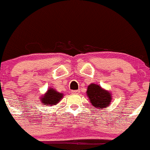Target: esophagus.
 <instances>
[{
    "label": "esophagus",
    "mask_w": 150,
    "mask_h": 150,
    "mask_svg": "<svg viewBox=\"0 0 150 150\" xmlns=\"http://www.w3.org/2000/svg\"><path fill=\"white\" fill-rule=\"evenodd\" d=\"M72 94H78V93L80 92V91H79V90H75V91H72Z\"/></svg>",
    "instance_id": "34e87169"
}]
</instances>
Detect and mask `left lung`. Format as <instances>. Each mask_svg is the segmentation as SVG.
<instances>
[{"instance_id": "1", "label": "left lung", "mask_w": 150, "mask_h": 150, "mask_svg": "<svg viewBox=\"0 0 150 150\" xmlns=\"http://www.w3.org/2000/svg\"><path fill=\"white\" fill-rule=\"evenodd\" d=\"M86 94L93 107L97 108H105L110 105L111 101V94L105 90L100 86L91 83L87 88Z\"/></svg>"}]
</instances>
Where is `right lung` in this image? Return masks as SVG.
Returning <instances> with one entry per match:
<instances>
[{"instance_id": "right-lung-1", "label": "right lung", "mask_w": 150, "mask_h": 150, "mask_svg": "<svg viewBox=\"0 0 150 150\" xmlns=\"http://www.w3.org/2000/svg\"><path fill=\"white\" fill-rule=\"evenodd\" d=\"M64 94L53 88H49L47 91L41 97V102L45 105L53 106L57 104L63 98Z\"/></svg>"}]
</instances>
